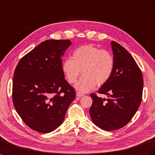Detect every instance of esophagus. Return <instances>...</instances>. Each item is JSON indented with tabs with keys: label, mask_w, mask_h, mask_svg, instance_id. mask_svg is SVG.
<instances>
[{
	"label": "esophagus",
	"mask_w": 155,
	"mask_h": 155,
	"mask_svg": "<svg viewBox=\"0 0 155 155\" xmlns=\"http://www.w3.org/2000/svg\"><path fill=\"white\" fill-rule=\"evenodd\" d=\"M83 94H81V93H79V92H77L76 93V97H83Z\"/></svg>",
	"instance_id": "obj_1"
}]
</instances>
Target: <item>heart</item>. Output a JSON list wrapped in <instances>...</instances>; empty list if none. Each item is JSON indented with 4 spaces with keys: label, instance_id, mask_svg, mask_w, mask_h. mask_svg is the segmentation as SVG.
<instances>
[{
    "label": "heart",
    "instance_id": "heart-1",
    "mask_svg": "<svg viewBox=\"0 0 155 155\" xmlns=\"http://www.w3.org/2000/svg\"><path fill=\"white\" fill-rule=\"evenodd\" d=\"M114 64V56L110 51L88 44L75 49L72 58H66L62 64V71L71 84L76 81L81 72L83 77L74 88L79 93H86L110 79Z\"/></svg>",
    "mask_w": 155,
    "mask_h": 155
}]
</instances>
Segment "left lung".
Here are the masks:
<instances>
[{
  "label": "left lung",
  "instance_id": "obj_1",
  "mask_svg": "<svg viewBox=\"0 0 155 155\" xmlns=\"http://www.w3.org/2000/svg\"><path fill=\"white\" fill-rule=\"evenodd\" d=\"M111 46L114 72L98 91L107 98L90 95L93 98L89 111L92 121L107 131L115 130L129 123L140 107L143 88V76L130 54L115 41H111Z\"/></svg>",
  "mask_w": 155,
  "mask_h": 155
}]
</instances>
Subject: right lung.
<instances>
[{
  "mask_svg": "<svg viewBox=\"0 0 155 155\" xmlns=\"http://www.w3.org/2000/svg\"><path fill=\"white\" fill-rule=\"evenodd\" d=\"M69 40H48L19 61L14 74L12 97L16 111L28 127L41 133L55 130L63 122L76 98L62 71Z\"/></svg>",
  "mask_w": 155,
  "mask_h": 155,
  "instance_id": "1",
  "label": "right lung"
}]
</instances>
